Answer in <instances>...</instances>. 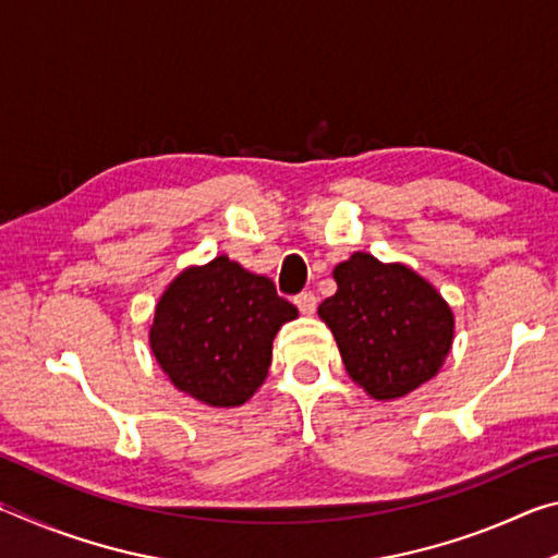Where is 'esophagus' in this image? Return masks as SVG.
Listing matches in <instances>:
<instances>
[{
  "label": "esophagus",
  "instance_id": "esophagus-1",
  "mask_svg": "<svg viewBox=\"0 0 558 558\" xmlns=\"http://www.w3.org/2000/svg\"><path fill=\"white\" fill-rule=\"evenodd\" d=\"M295 305L302 315H313L317 310V298L315 292H300V295L295 298Z\"/></svg>",
  "mask_w": 558,
  "mask_h": 558
}]
</instances>
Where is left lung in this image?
<instances>
[{
  "mask_svg": "<svg viewBox=\"0 0 558 558\" xmlns=\"http://www.w3.org/2000/svg\"><path fill=\"white\" fill-rule=\"evenodd\" d=\"M337 292L317 307L344 369L376 401L409 396L436 376L456 337L440 292L403 263L356 251L335 266Z\"/></svg>",
  "mask_w": 558,
  "mask_h": 558,
  "instance_id": "1",
  "label": "left lung"
}]
</instances>
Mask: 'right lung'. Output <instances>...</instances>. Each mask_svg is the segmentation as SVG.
<instances>
[{"mask_svg": "<svg viewBox=\"0 0 558 558\" xmlns=\"http://www.w3.org/2000/svg\"><path fill=\"white\" fill-rule=\"evenodd\" d=\"M298 317L266 276L229 256L189 266L155 305L149 349L179 391L214 409L243 405L266 381L272 339Z\"/></svg>", "mask_w": 558, "mask_h": 558, "instance_id": "add662e5", "label": "right lung"}]
</instances>
